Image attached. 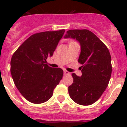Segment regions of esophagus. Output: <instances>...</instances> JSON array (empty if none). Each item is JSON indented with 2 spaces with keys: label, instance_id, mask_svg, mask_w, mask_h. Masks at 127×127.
I'll use <instances>...</instances> for the list:
<instances>
[{
  "label": "esophagus",
  "instance_id": "34e87169",
  "mask_svg": "<svg viewBox=\"0 0 127 127\" xmlns=\"http://www.w3.org/2000/svg\"><path fill=\"white\" fill-rule=\"evenodd\" d=\"M64 75H68V74H70V72H69L66 71V70H64Z\"/></svg>",
  "mask_w": 127,
  "mask_h": 127
}]
</instances>
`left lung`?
I'll list each match as a JSON object with an SVG mask.
<instances>
[{
	"instance_id": "1",
	"label": "left lung",
	"mask_w": 127,
	"mask_h": 127,
	"mask_svg": "<svg viewBox=\"0 0 127 127\" xmlns=\"http://www.w3.org/2000/svg\"><path fill=\"white\" fill-rule=\"evenodd\" d=\"M64 37L76 39L81 48L78 61L82 64V76L72 74L74 80L68 86L70 97L78 104L92 105L108 86L112 71L110 53L105 45L88 30H70Z\"/></svg>"
}]
</instances>
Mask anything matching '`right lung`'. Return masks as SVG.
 Wrapping results in <instances>:
<instances>
[{"mask_svg": "<svg viewBox=\"0 0 127 127\" xmlns=\"http://www.w3.org/2000/svg\"><path fill=\"white\" fill-rule=\"evenodd\" d=\"M65 30L44 32L31 35L13 54L10 72L16 86L27 100L42 103L53 95L63 76L61 68L47 64Z\"/></svg>", "mask_w": 127, "mask_h": 127, "instance_id": "add662e5", "label": "right lung"}]
</instances>
